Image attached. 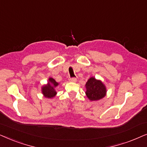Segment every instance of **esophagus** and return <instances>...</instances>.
<instances>
[{"label":"esophagus","mask_w":147,"mask_h":147,"mask_svg":"<svg viewBox=\"0 0 147 147\" xmlns=\"http://www.w3.org/2000/svg\"><path fill=\"white\" fill-rule=\"evenodd\" d=\"M69 81H70V82H76L77 81V78H75V77H73V78H69Z\"/></svg>","instance_id":"esophagus-1"}]
</instances>
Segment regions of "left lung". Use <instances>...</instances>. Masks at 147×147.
<instances>
[{
    "instance_id": "obj_1",
    "label": "left lung",
    "mask_w": 147,
    "mask_h": 147,
    "mask_svg": "<svg viewBox=\"0 0 147 147\" xmlns=\"http://www.w3.org/2000/svg\"><path fill=\"white\" fill-rule=\"evenodd\" d=\"M86 95L91 101H97L102 99L106 95V87L100 80L91 77L85 85Z\"/></svg>"
}]
</instances>
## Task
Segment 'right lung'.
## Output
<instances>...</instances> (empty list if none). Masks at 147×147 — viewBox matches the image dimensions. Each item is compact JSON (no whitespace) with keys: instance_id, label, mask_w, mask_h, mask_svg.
<instances>
[{"instance_id":"right-lung-1","label":"right lung","mask_w":147,"mask_h":147,"mask_svg":"<svg viewBox=\"0 0 147 147\" xmlns=\"http://www.w3.org/2000/svg\"><path fill=\"white\" fill-rule=\"evenodd\" d=\"M58 83L53 78H49L47 85H45L42 88V94L47 98H52L56 95V91L54 88L57 87Z\"/></svg>"}]
</instances>
